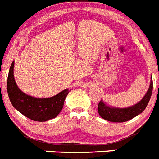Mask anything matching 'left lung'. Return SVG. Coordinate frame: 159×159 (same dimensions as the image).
<instances>
[{"mask_svg": "<svg viewBox=\"0 0 159 159\" xmlns=\"http://www.w3.org/2000/svg\"><path fill=\"white\" fill-rule=\"evenodd\" d=\"M152 89H153V81H152V77L148 90L143 98V99L139 101L135 105L126 108H118L108 106L106 105V104L104 103L102 100H101L98 106V113L101 118H103L104 119L109 121V122H123L130 120L131 119L143 112V110L146 108L147 105L150 101L151 96H152Z\"/></svg>", "mask_w": 159, "mask_h": 159, "instance_id": "1", "label": "left lung"}]
</instances>
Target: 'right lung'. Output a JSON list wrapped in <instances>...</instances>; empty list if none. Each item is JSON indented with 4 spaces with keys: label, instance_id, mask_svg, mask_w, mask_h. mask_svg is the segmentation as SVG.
I'll return each mask as SVG.
<instances>
[{
    "label": "right lung",
    "instance_id": "add662e5",
    "mask_svg": "<svg viewBox=\"0 0 159 159\" xmlns=\"http://www.w3.org/2000/svg\"><path fill=\"white\" fill-rule=\"evenodd\" d=\"M14 61L11 63L7 76V89L11 103L25 117L33 121L45 122L59 114L64 105L69 89L48 98H37L25 94L16 85L14 78Z\"/></svg>",
    "mask_w": 159,
    "mask_h": 159
}]
</instances>
